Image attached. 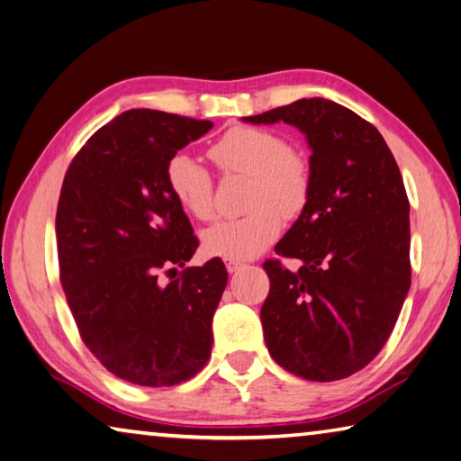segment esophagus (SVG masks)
<instances>
[{
    "mask_svg": "<svg viewBox=\"0 0 461 461\" xmlns=\"http://www.w3.org/2000/svg\"><path fill=\"white\" fill-rule=\"evenodd\" d=\"M246 264L244 262H240V259H225V267H228V272L230 274H236V272H240L241 267H244Z\"/></svg>",
    "mask_w": 461,
    "mask_h": 461,
    "instance_id": "1",
    "label": "esophagus"
}]
</instances>
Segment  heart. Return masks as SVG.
<instances>
[{"instance_id":"heart-1","label":"heart","mask_w":461,"mask_h":461,"mask_svg":"<svg viewBox=\"0 0 461 461\" xmlns=\"http://www.w3.org/2000/svg\"><path fill=\"white\" fill-rule=\"evenodd\" d=\"M217 169L225 175H246L248 189L244 217L220 221L203 233L207 256L249 259L270 248L280 236L282 217L292 220L304 212L312 194V171L303 155L274 131L233 127L209 149ZM167 185L173 197L199 221L215 215L213 179L195 157L177 153L167 163Z\"/></svg>"}]
</instances>
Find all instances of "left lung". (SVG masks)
<instances>
[{
  "instance_id": "8db88e82",
  "label": "left lung",
  "mask_w": 461,
  "mask_h": 461,
  "mask_svg": "<svg viewBox=\"0 0 461 461\" xmlns=\"http://www.w3.org/2000/svg\"><path fill=\"white\" fill-rule=\"evenodd\" d=\"M284 121L312 149V194L264 262L270 292L259 311L276 363L306 381H339L389 340L411 286L409 199L381 132L347 106L303 98L246 116ZM300 258L292 273L281 258Z\"/></svg>"
}]
</instances>
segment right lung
Returning <instances> with one entry per match:
<instances>
[{"label": "right lung", "mask_w": 461, "mask_h": 461, "mask_svg": "<svg viewBox=\"0 0 461 461\" xmlns=\"http://www.w3.org/2000/svg\"><path fill=\"white\" fill-rule=\"evenodd\" d=\"M212 121L132 108L92 135L66 171L58 264L80 339L113 375L143 387L189 381L212 357L228 284L220 258L185 267L199 240L167 185V163Z\"/></svg>", "instance_id": "1"}]
</instances>
